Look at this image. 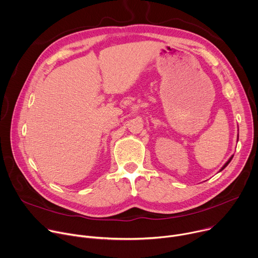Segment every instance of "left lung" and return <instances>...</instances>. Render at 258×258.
<instances>
[{
	"mask_svg": "<svg viewBox=\"0 0 258 258\" xmlns=\"http://www.w3.org/2000/svg\"><path fill=\"white\" fill-rule=\"evenodd\" d=\"M238 139H239V134H238ZM232 159H233V156H232V157L229 159V161H228V162H227V163H226V164L223 166V168L221 169V171H223V170H224V169H225V168H226V167H227V166L230 164V162L232 161Z\"/></svg>",
	"mask_w": 258,
	"mask_h": 258,
	"instance_id": "1",
	"label": "left lung"
}]
</instances>
